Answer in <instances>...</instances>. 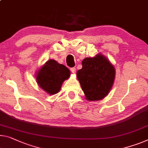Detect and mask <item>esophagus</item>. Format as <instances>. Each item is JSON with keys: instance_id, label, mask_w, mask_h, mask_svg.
I'll return each mask as SVG.
<instances>
[{"instance_id": "obj_1", "label": "esophagus", "mask_w": 148, "mask_h": 148, "mask_svg": "<svg viewBox=\"0 0 148 148\" xmlns=\"http://www.w3.org/2000/svg\"><path fill=\"white\" fill-rule=\"evenodd\" d=\"M70 71H71L72 73H76V68H75V67L71 68V69H70Z\"/></svg>"}]
</instances>
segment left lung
<instances>
[{
  "instance_id": "left-lung-1",
  "label": "left lung",
  "mask_w": 148,
  "mask_h": 148,
  "mask_svg": "<svg viewBox=\"0 0 148 148\" xmlns=\"http://www.w3.org/2000/svg\"><path fill=\"white\" fill-rule=\"evenodd\" d=\"M77 77L82 90L88 101H99L110 92L115 78L114 67L102 54L86 58Z\"/></svg>"
}]
</instances>
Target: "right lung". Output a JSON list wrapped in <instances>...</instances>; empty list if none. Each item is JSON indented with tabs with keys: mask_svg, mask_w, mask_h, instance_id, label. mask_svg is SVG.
Wrapping results in <instances>:
<instances>
[{
	"mask_svg": "<svg viewBox=\"0 0 148 148\" xmlns=\"http://www.w3.org/2000/svg\"><path fill=\"white\" fill-rule=\"evenodd\" d=\"M69 76V69L53 60L47 61L36 75L40 87L49 95H55L60 91L63 81Z\"/></svg>",
	"mask_w": 148,
	"mask_h": 148,
	"instance_id": "obj_1",
	"label": "right lung"
}]
</instances>
